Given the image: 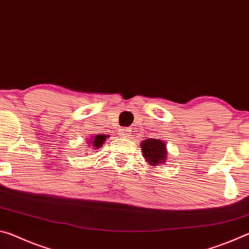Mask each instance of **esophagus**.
I'll list each match as a JSON object with an SVG mask.
<instances>
[{"mask_svg": "<svg viewBox=\"0 0 249 249\" xmlns=\"http://www.w3.org/2000/svg\"><path fill=\"white\" fill-rule=\"evenodd\" d=\"M120 136H122V137H129L130 136V129H128V128H123V129H121L120 130Z\"/></svg>", "mask_w": 249, "mask_h": 249, "instance_id": "obj_1", "label": "esophagus"}]
</instances>
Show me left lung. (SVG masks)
Here are the masks:
<instances>
[{
  "label": "left lung",
  "mask_w": 249,
  "mask_h": 249,
  "mask_svg": "<svg viewBox=\"0 0 249 249\" xmlns=\"http://www.w3.org/2000/svg\"><path fill=\"white\" fill-rule=\"evenodd\" d=\"M142 156H144L146 161L150 163L151 166H157V163H163L166 161L167 150L165 142L156 140V138H149L144 141L142 145Z\"/></svg>",
  "instance_id": "8db88e82"
}]
</instances>
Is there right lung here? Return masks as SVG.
Returning <instances> with one entry per match:
<instances>
[{"mask_svg":"<svg viewBox=\"0 0 249 249\" xmlns=\"http://www.w3.org/2000/svg\"><path fill=\"white\" fill-rule=\"evenodd\" d=\"M94 140L92 141V142H93V145L95 148H100L101 146H102V144L104 142V141H107V136L105 135H96L95 137H93Z\"/></svg>","mask_w":249,"mask_h":249,"instance_id":"add662e5","label":"right lung"}]
</instances>
